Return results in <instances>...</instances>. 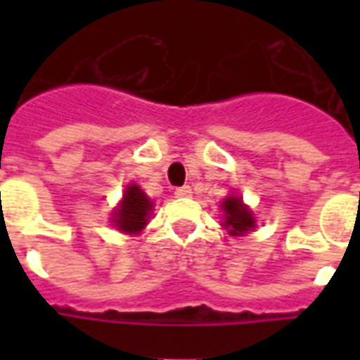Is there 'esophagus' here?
<instances>
[{"mask_svg": "<svg viewBox=\"0 0 360 360\" xmlns=\"http://www.w3.org/2000/svg\"><path fill=\"white\" fill-rule=\"evenodd\" d=\"M193 195V188L185 185V187L175 188V196H179V198H188V196Z\"/></svg>", "mask_w": 360, "mask_h": 360, "instance_id": "obj_1", "label": "esophagus"}]
</instances>
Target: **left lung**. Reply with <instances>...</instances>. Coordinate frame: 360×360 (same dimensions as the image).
Listing matches in <instances>:
<instances>
[{
	"label": "left lung",
	"mask_w": 360,
	"mask_h": 360,
	"mask_svg": "<svg viewBox=\"0 0 360 360\" xmlns=\"http://www.w3.org/2000/svg\"><path fill=\"white\" fill-rule=\"evenodd\" d=\"M221 210H224V224L221 226H224V229H227V233L233 235V237H243L257 227L255 214L250 212L247 204L243 202L241 196H227L221 202Z\"/></svg>",
	"instance_id": "1"
}]
</instances>
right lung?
<instances>
[{
	"label": "right lung",
	"mask_w": 360,
	"mask_h": 360,
	"mask_svg": "<svg viewBox=\"0 0 360 360\" xmlns=\"http://www.w3.org/2000/svg\"><path fill=\"white\" fill-rule=\"evenodd\" d=\"M152 208H154V204L142 193V188L131 183L123 193V200L117 204V208L111 214V224L123 233H141L148 224Z\"/></svg>",
	"instance_id": "add662e5"
}]
</instances>
